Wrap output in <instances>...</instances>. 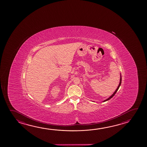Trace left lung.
<instances>
[{
  "mask_svg": "<svg viewBox=\"0 0 147 147\" xmlns=\"http://www.w3.org/2000/svg\"><path fill=\"white\" fill-rule=\"evenodd\" d=\"M121 80H122V78H121V75H120V82H119V85L118 87V88H117V89H116V91L114 92V93H113V94L111 95V96L109 98H108L107 99H106V100H104L103 101V102H105V101H107V100H110L111 98H113V96L114 95H115V94H116V92H117V91H118V90L119 89V87H120V85H121Z\"/></svg>",
  "mask_w": 147,
  "mask_h": 147,
  "instance_id": "8db88e82",
  "label": "left lung"
}]
</instances>
